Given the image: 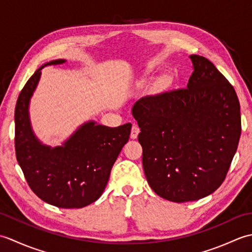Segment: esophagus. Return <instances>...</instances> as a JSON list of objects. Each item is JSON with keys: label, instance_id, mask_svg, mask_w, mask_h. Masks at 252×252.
<instances>
[{"label": "esophagus", "instance_id": "obj_1", "mask_svg": "<svg viewBox=\"0 0 252 252\" xmlns=\"http://www.w3.org/2000/svg\"><path fill=\"white\" fill-rule=\"evenodd\" d=\"M138 133H140V127H138L137 125H133L132 129H131V138H133V140H135V138H137V135Z\"/></svg>", "mask_w": 252, "mask_h": 252}]
</instances>
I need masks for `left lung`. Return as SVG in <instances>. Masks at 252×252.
<instances>
[{
	"mask_svg": "<svg viewBox=\"0 0 252 252\" xmlns=\"http://www.w3.org/2000/svg\"><path fill=\"white\" fill-rule=\"evenodd\" d=\"M189 58L194 71L186 89L145 96L132 108L148 184L174 202L198 200L220 187L242 133L231 83L207 58Z\"/></svg>",
	"mask_w": 252,
	"mask_h": 252,
	"instance_id": "left-lung-1",
	"label": "left lung"
}]
</instances>
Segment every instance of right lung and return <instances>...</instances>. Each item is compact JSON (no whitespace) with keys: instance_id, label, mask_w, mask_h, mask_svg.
Returning a JSON list of instances; mask_svg holds the SVG:
<instances>
[{"instance_id":"1","label":"right lung","mask_w":252,"mask_h":252,"mask_svg":"<svg viewBox=\"0 0 252 252\" xmlns=\"http://www.w3.org/2000/svg\"><path fill=\"white\" fill-rule=\"evenodd\" d=\"M65 60L44 63L18 96L15 108V149L28 185L42 200L58 208H83L103 194L110 171L129 141L131 123L109 127L93 120L80 126L62 146L45 145L32 130L29 104L41 70Z\"/></svg>"}]
</instances>
